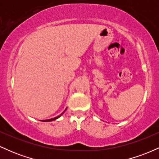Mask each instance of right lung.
<instances>
[{
    "label": "right lung",
    "mask_w": 159,
    "mask_h": 159,
    "mask_svg": "<svg viewBox=\"0 0 159 159\" xmlns=\"http://www.w3.org/2000/svg\"><path fill=\"white\" fill-rule=\"evenodd\" d=\"M66 110H65V111H66ZM64 111H63V113H62V114H61V115H59V116H56V117H54V118H52V119H49V120H42V121H43V122H50V121H53V120H57V118H59V117H60V116H61V115H62V114H63V113H64Z\"/></svg>",
    "instance_id": "obj_1"
}]
</instances>
